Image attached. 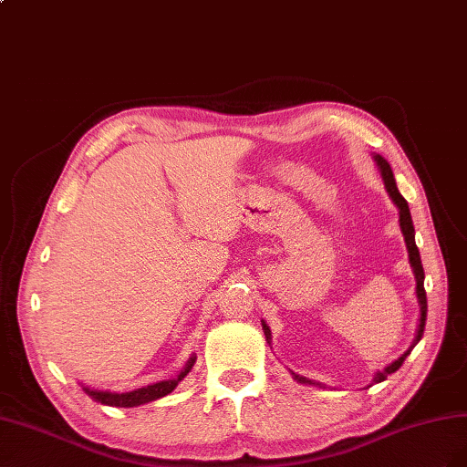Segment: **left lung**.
<instances>
[{"mask_svg":"<svg viewBox=\"0 0 467 467\" xmlns=\"http://www.w3.org/2000/svg\"><path fill=\"white\" fill-rule=\"evenodd\" d=\"M376 164L381 171V178H383V183H385V190H388L389 197L393 199V203L397 205L399 209V224H401V233L405 236V244H407V252H409V262H410V268H412V274H415V279H417V299H419V307H420V318H419V330H417V337H415V342H412L410 348L401 356L397 358L393 364H389L388 368H383L381 371H378L374 381L379 383L383 379H388L389 374H395V371L403 366L405 358L410 354V350L415 348L417 342L422 338V332H424V325H426V291H424V270H422V264H420V254H419V248H417V243H415V226H412V219H410V211H409V205L405 202V197L399 193L397 190V183H395V178H393V171H391V166L385 158H381L379 154L374 156ZM262 328H264V335H265V340H272V330L270 327L265 325L262 321ZM293 379H296L297 383H305V385H318V388H325L323 383H317V381H311L307 378H303L299 374H293L291 371Z\"/></svg>","mask_w":467,"mask_h":467,"instance_id":"obj_1","label":"left lung"}]
</instances>
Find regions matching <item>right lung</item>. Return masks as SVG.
<instances>
[{
  "label": "right lung",
  "instance_id": "add662e5",
  "mask_svg": "<svg viewBox=\"0 0 467 467\" xmlns=\"http://www.w3.org/2000/svg\"><path fill=\"white\" fill-rule=\"evenodd\" d=\"M195 359L197 358L192 356L188 362H185V366L178 374V378L168 379V381H158V383H152V385H146V388H140V389H135V391L111 393V391H98V389H89V388H84V391L93 399V401H98L101 405H109V407H139V405H144V403L156 401V399L166 397L168 393L174 391L178 388V383L192 371Z\"/></svg>",
  "mask_w": 467,
  "mask_h": 467
}]
</instances>
